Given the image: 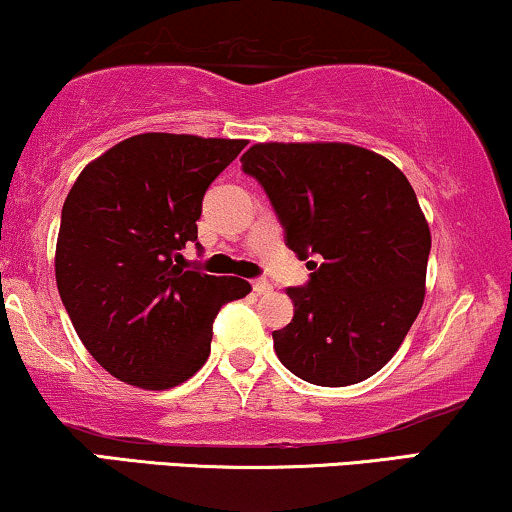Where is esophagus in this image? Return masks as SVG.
<instances>
[{
  "mask_svg": "<svg viewBox=\"0 0 512 512\" xmlns=\"http://www.w3.org/2000/svg\"><path fill=\"white\" fill-rule=\"evenodd\" d=\"M251 287H254V292L261 296V294H268L270 289H273V285H270V282L266 280V277H256L254 282H251Z\"/></svg>",
  "mask_w": 512,
  "mask_h": 512,
  "instance_id": "esophagus-1",
  "label": "esophagus"
}]
</instances>
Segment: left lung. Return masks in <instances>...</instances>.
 <instances>
[{
    "mask_svg": "<svg viewBox=\"0 0 512 512\" xmlns=\"http://www.w3.org/2000/svg\"><path fill=\"white\" fill-rule=\"evenodd\" d=\"M242 170L268 194L285 244L313 270L304 287H287L294 318L273 332L277 358L318 387L368 380L425 301L432 237L406 175L375 151L339 142L254 144Z\"/></svg>",
    "mask_w": 512,
    "mask_h": 512,
    "instance_id": "left-lung-1",
    "label": "left lung"
}]
</instances>
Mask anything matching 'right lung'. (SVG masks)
I'll return each mask as SVG.
<instances>
[{
    "instance_id": "obj_1",
    "label": "right lung",
    "mask_w": 512,
    "mask_h": 512,
    "mask_svg": "<svg viewBox=\"0 0 512 512\" xmlns=\"http://www.w3.org/2000/svg\"><path fill=\"white\" fill-rule=\"evenodd\" d=\"M244 140L144 132L80 173L63 201L56 287L68 318L106 372L142 389L189 380L211 353L213 320L242 299V277L187 268L208 185Z\"/></svg>"
}]
</instances>
